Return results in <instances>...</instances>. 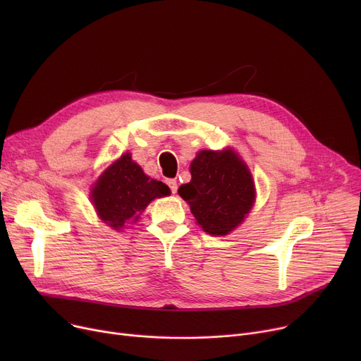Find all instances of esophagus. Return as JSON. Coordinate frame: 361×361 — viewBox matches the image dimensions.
<instances>
[{
	"label": "esophagus",
	"mask_w": 361,
	"mask_h": 361,
	"mask_svg": "<svg viewBox=\"0 0 361 361\" xmlns=\"http://www.w3.org/2000/svg\"><path fill=\"white\" fill-rule=\"evenodd\" d=\"M166 184H168V187H169V190H171V193H176L177 192V180H166Z\"/></svg>",
	"instance_id": "1"
}]
</instances>
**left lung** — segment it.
<instances>
[{
  "label": "left lung",
  "mask_w": 361,
  "mask_h": 361,
  "mask_svg": "<svg viewBox=\"0 0 361 361\" xmlns=\"http://www.w3.org/2000/svg\"><path fill=\"white\" fill-rule=\"evenodd\" d=\"M192 181L178 195L190 204L203 231L226 235L243 222L255 202L250 171L231 149L202 150L190 165Z\"/></svg>",
  "instance_id": "obj_1"
}]
</instances>
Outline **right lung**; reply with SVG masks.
I'll return each mask as SVG.
<instances>
[{
    "label": "right lung",
    "instance_id": "add662e5",
    "mask_svg": "<svg viewBox=\"0 0 361 361\" xmlns=\"http://www.w3.org/2000/svg\"><path fill=\"white\" fill-rule=\"evenodd\" d=\"M171 192L162 181L145 176L142 168L123 155L101 176L92 188V202L104 222L120 230L126 222H135L155 197Z\"/></svg>",
    "mask_w": 361,
    "mask_h": 361
}]
</instances>
